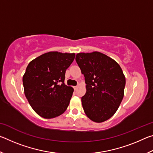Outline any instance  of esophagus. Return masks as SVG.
Instances as JSON below:
<instances>
[{"label":"esophagus","mask_w":153,"mask_h":153,"mask_svg":"<svg viewBox=\"0 0 153 153\" xmlns=\"http://www.w3.org/2000/svg\"><path fill=\"white\" fill-rule=\"evenodd\" d=\"M74 90H76L77 89V88H78V86H74Z\"/></svg>","instance_id":"obj_1"}]
</instances>
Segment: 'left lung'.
Segmentation results:
<instances>
[{
    "instance_id": "left-lung-1",
    "label": "left lung",
    "mask_w": 153,
    "mask_h": 153,
    "mask_svg": "<svg viewBox=\"0 0 153 153\" xmlns=\"http://www.w3.org/2000/svg\"><path fill=\"white\" fill-rule=\"evenodd\" d=\"M76 61L84 74L86 92L82 97L87 117L97 123L115 113L124 95L126 77L117 62L99 52L77 53Z\"/></svg>"
}]
</instances>
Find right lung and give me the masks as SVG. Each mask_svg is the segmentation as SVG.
Segmentation results:
<instances>
[{
  "instance_id": "add662e5",
  "label": "right lung",
  "mask_w": 153,
  "mask_h": 153,
  "mask_svg": "<svg viewBox=\"0 0 153 153\" xmlns=\"http://www.w3.org/2000/svg\"><path fill=\"white\" fill-rule=\"evenodd\" d=\"M75 56L48 52L28 64L23 76L24 93L33 111L42 117H58L69 106L74 88L65 84V75Z\"/></svg>"
}]
</instances>
